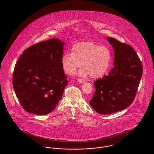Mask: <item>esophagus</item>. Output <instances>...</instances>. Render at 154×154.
<instances>
[{
    "label": "esophagus",
    "mask_w": 154,
    "mask_h": 154,
    "mask_svg": "<svg viewBox=\"0 0 154 154\" xmlns=\"http://www.w3.org/2000/svg\"><path fill=\"white\" fill-rule=\"evenodd\" d=\"M77 81L79 82H80L81 84H83V83H85V81L82 80V79H78Z\"/></svg>",
    "instance_id": "obj_1"
}]
</instances>
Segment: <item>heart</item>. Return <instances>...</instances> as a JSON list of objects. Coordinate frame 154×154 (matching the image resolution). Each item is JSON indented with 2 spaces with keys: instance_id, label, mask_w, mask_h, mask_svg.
<instances>
[{
  "instance_id": "obj_1",
  "label": "heart",
  "mask_w": 154,
  "mask_h": 154,
  "mask_svg": "<svg viewBox=\"0 0 154 154\" xmlns=\"http://www.w3.org/2000/svg\"><path fill=\"white\" fill-rule=\"evenodd\" d=\"M72 53L66 52L62 58V65L64 71L70 75L73 74L80 67V76L88 74L92 79H97L106 73L110 66L111 53L106 46H100L92 42L85 41L74 45Z\"/></svg>"
}]
</instances>
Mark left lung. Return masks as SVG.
<instances>
[{"mask_svg": "<svg viewBox=\"0 0 154 154\" xmlns=\"http://www.w3.org/2000/svg\"><path fill=\"white\" fill-rule=\"evenodd\" d=\"M107 40L114 52V67L108 75L94 82L90 106L100 114L124 110L133 102L143 74V66L132 47L110 37Z\"/></svg>", "mask_w": 154, "mask_h": 154, "instance_id": "left-lung-1", "label": "left lung"}]
</instances>
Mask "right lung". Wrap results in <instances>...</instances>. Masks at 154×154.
Masks as SVG:
<instances>
[{
	"label": "right lung",
	"mask_w": 154,
	"mask_h": 154,
	"mask_svg": "<svg viewBox=\"0 0 154 154\" xmlns=\"http://www.w3.org/2000/svg\"><path fill=\"white\" fill-rule=\"evenodd\" d=\"M65 43L57 38L28 48L18 59L13 85L23 109L46 115L54 110L68 84L62 65Z\"/></svg>",
	"instance_id": "right-lung-1"
}]
</instances>
